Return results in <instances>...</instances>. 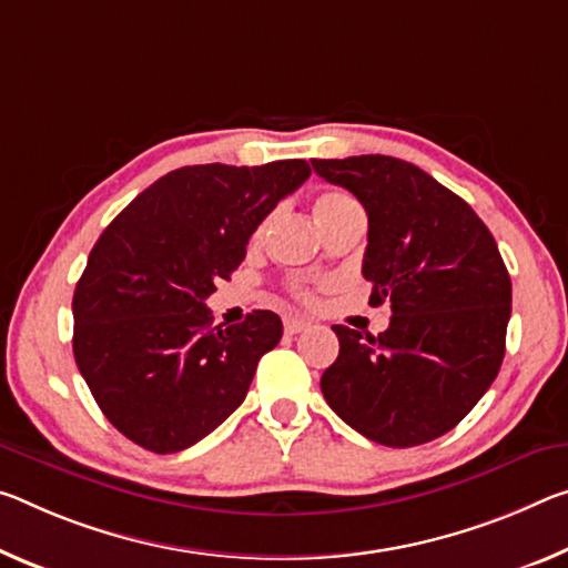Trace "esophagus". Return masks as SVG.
Listing matches in <instances>:
<instances>
[{"mask_svg": "<svg viewBox=\"0 0 568 568\" xmlns=\"http://www.w3.org/2000/svg\"><path fill=\"white\" fill-rule=\"evenodd\" d=\"M283 323H285V333H301L303 328L311 326V323L301 316H285Z\"/></svg>", "mask_w": 568, "mask_h": 568, "instance_id": "esophagus-1", "label": "esophagus"}]
</instances>
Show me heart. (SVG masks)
I'll list each match as a JSON object with an SVG mask.
<instances>
[{
	"label": "heart",
	"instance_id": "obj_1",
	"mask_svg": "<svg viewBox=\"0 0 568 568\" xmlns=\"http://www.w3.org/2000/svg\"><path fill=\"white\" fill-rule=\"evenodd\" d=\"M351 206H358V204L351 200L348 194H344V192H323L318 200H316V204H313V212H316V220L323 224V222H328L331 217H336V214L351 210ZM263 230H265V224H263V227H257L255 240L263 237ZM291 291L298 295V298H303V301L311 298L308 287H305L303 283H293Z\"/></svg>",
	"mask_w": 568,
	"mask_h": 568
}]
</instances>
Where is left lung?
I'll return each instance as SVG.
<instances>
[{
    "mask_svg": "<svg viewBox=\"0 0 568 568\" xmlns=\"http://www.w3.org/2000/svg\"><path fill=\"white\" fill-rule=\"evenodd\" d=\"M368 214L362 273L372 305L392 303L389 328L333 326L338 358L321 376L328 407L386 447L453 429L500 372L510 277L473 206L409 161L366 154L313 159Z\"/></svg>",
    "mask_w": 568,
    "mask_h": 568,
    "instance_id": "8db88e82",
    "label": "left lung"
}]
</instances>
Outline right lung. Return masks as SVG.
Returning <instances> with one entry per match:
<instances>
[{"mask_svg":"<svg viewBox=\"0 0 568 568\" xmlns=\"http://www.w3.org/2000/svg\"><path fill=\"white\" fill-rule=\"evenodd\" d=\"M308 161L169 171L90 250L73 295V354L108 422L143 449L192 447L235 412L283 321L252 311L212 326L204 301L245 260L247 242Z\"/></svg>","mask_w":568,"mask_h":568,"instance_id":"1","label":"right lung"}]
</instances>
